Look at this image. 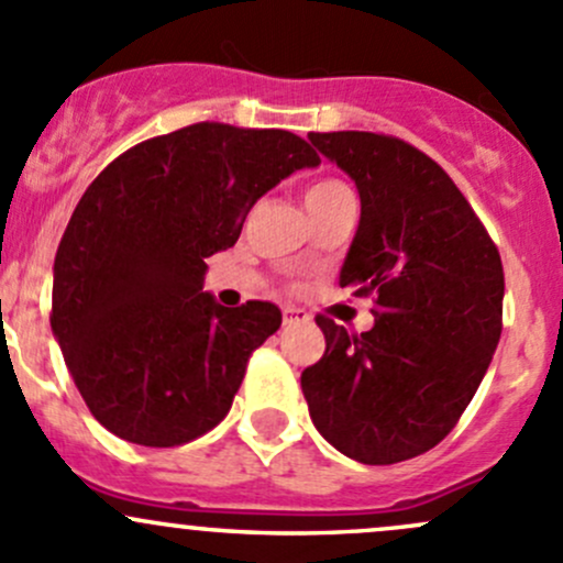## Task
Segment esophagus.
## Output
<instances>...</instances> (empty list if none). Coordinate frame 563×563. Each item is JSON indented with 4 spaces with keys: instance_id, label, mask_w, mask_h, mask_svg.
Masks as SVG:
<instances>
[{
    "instance_id": "34e87169",
    "label": "esophagus",
    "mask_w": 563,
    "mask_h": 563,
    "mask_svg": "<svg viewBox=\"0 0 563 563\" xmlns=\"http://www.w3.org/2000/svg\"><path fill=\"white\" fill-rule=\"evenodd\" d=\"M282 320H284V328H289V324L309 322V314H306L303 309H295V306H284V311H282Z\"/></svg>"
}]
</instances>
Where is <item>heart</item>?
<instances>
[{
    "instance_id": "heart-1",
    "label": "heart",
    "mask_w": 563,
    "mask_h": 563,
    "mask_svg": "<svg viewBox=\"0 0 563 563\" xmlns=\"http://www.w3.org/2000/svg\"><path fill=\"white\" fill-rule=\"evenodd\" d=\"M344 195H352V192L346 184L339 181V178H320V181H314L306 187L303 200H306V208H309V211H317V208L328 206V202L339 200V197H344Z\"/></svg>"
}]
</instances>
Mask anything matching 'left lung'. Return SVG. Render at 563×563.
<instances>
[{
    "label": "left lung",
    "instance_id": "obj_1",
    "mask_svg": "<svg viewBox=\"0 0 563 563\" xmlns=\"http://www.w3.org/2000/svg\"><path fill=\"white\" fill-rule=\"evenodd\" d=\"M350 173L361 224L341 287L374 298V328L317 317L324 355L300 374L317 431L368 463L428 453L461 420L501 335L496 243L453 178L411 143L376 132H309Z\"/></svg>",
    "mask_w": 563,
    "mask_h": 563
}]
</instances>
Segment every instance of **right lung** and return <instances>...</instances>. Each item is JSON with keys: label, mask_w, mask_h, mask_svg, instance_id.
<instances>
[{"label": "right lung", "mask_w": 563, "mask_h": 563, "mask_svg": "<svg viewBox=\"0 0 563 563\" xmlns=\"http://www.w3.org/2000/svg\"><path fill=\"white\" fill-rule=\"evenodd\" d=\"M320 165L287 130L200 121L126 148L89 184L54 260L51 330L95 420L143 448H178L224 420L268 300L224 309L206 260L239 241L249 208Z\"/></svg>", "instance_id": "right-lung-1"}]
</instances>
